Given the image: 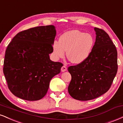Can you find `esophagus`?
Here are the masks:
<instances>
[{"instance_id":"obj_1","label":"esophagus","mask_w":123,"mask_h":123,"mask_svg":"<svg viewBox=\"0 0 123 123\" xmlns=\"http://www.w3.org/2000/svg\"><path fill=\"white\" fill-rule=\"evenodd\" d=\"M66 70H67V68H66L65 66H63L61 68V71L62 72H65V71H66Z\"/></svg>"}]
</instances>
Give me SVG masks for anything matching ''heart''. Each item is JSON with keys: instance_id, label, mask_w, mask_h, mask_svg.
Here are the masks:
<instances>
[{"instance_id": "obj_1", "label": "heart", "mask_w": 123, "mask_h": 123, "mask_svg": "<svg viewBox=\"0 0 123 123\" xmlns=\"http://www.w3.org/2000/svg\"><path fill=\"white\" fill-rule=\"evenodd\" d=\"M94 44V39L91 34L77 30L68 31L60 37L59 42L54 41L53 52L56 59L66 56L72 63L79 64L90 55Z\"/></svg>"}]
</instances>
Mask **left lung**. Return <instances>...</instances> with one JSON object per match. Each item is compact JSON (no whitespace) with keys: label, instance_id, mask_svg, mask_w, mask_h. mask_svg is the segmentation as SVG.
Returning <instances> with one entry per match:
<instances>
[{"label":"left lung","instance_id":"left-lung-1","mask_svg":"<svg viewBox=\"0 0 123 123\" xmlns=\"http://www.w3.org/2000/svg\"><path fill=\"white\" fill-rule=\"evenodd\" d=\"M96 42L88 58L68 68L72 76L68 92L76 100L88 101L109 89L117 72V52L108 34L94 27Z\"/></svg>","mask_w":123,"mask_h":123}]
</instances>
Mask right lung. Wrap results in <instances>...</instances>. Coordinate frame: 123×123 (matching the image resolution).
<instances>
[{"label":"right lung","instance_id":"1","mask_svg":"<svg viewBox=\"0 0 123 123\" xmlns=\"http://www.w3.org/2000/svg\"><path fill=\"white\" fill-rule=\"evenodd\" d=\"M56 35L53 25L22 31L6 50L3 73L8 89L19 98L37 101L47 93L50 81L62 63L50 60Z\"/></svg>","mask_w":123,"mask_h":123}]
</instances>
